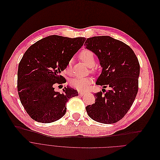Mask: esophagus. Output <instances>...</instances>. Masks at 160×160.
<instances>
[{"label": "esophagus", "mask_w": 160, "mask_h": 160, "mask_svg": "<svg viewBox=\"0 0 160 160\" xmlns=\"http://www.w3.org/2000/svg\"><path fill=\"white\" fill-rule=\"evenodd\" d=\"M79 94L81 96H83L84 94H85V92H79Z\"/></svg>", "instance_id": "1"}]
</instances>
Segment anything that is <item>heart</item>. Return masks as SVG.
Listing matches in <instances>:
<instances>
[{
    "mask_svg": "<svg viewBox=\"0 0 160 160\" xmlns=\"http://www.w3.org/2000/svg\"><path fill=\"white\" fill-rule=\"evenodd\" d=\"M79 58L84 62L88 67L90 68L91 72L94 73L96 71V68L94 65L96 63V58L94 53L90 50L84 49L79 55ZM72 69V61H70L66 67V70L70 72ZM92 80L90 78H77L71 80V86L79 91H85L90 88V85L92 84Z\"/></svg>",
    "mask_w": 160,
    "mask_h": 160,
    "instance_id": "heart-1",
    "label": "heart"
}]
</instances>
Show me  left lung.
Returning a JSON list of instances; mask_svg holds the SVG:
<instances>
[{"label": "left lung", "mask_w": 160, "mask_h": 160, "mask_svg": "<svg viewBox=\"0 0 160 160\" xmlns=\"http://www.w3.org/2000/svg\"><path fill=\"white\" fill-rule=\"evenodd\" d=\"M85 45L100 60L102 72L96 85L103 87L94 94L95 103L87 106V112L98 122L116 123L126 115L138 94V58L130 46L109 36L89 38ZM108 87L110 90L105 91Z\"/></svg>", "instance_id": "1"}]
</instances>
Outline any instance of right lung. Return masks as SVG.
Masks as SVG:
<instances>
[{
  "instance_id": "right-lung-1",
  "label": "right lung",
  "mask_w": 160,
  "mask_h": 160,
  "mask_svg": "<svg viewBox=\"0 0 160 160\" xmlns=\"http://www.w3.org/2000/svg\"><path fill=\"white\" fill-rule=\"evenodd\" d=\"M86 38L52 35L36 42L26 51L18 66V91L21 104L30 118L51 123L66 113V104L78 92L69 87L55 91L65 82L61 75Z\"/></svg>"
}]
</instances>
